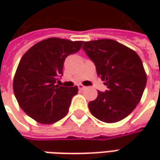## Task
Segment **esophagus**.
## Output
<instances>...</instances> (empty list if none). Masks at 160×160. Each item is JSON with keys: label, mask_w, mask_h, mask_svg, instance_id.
<instances>
[{"label": "esophagus", "mask_w": 160, "mask_h": 160, "mask_svg": "<svg viewBox=\"0 0 160 160\" xmlns=\"http://www.w3.org/2000/svg\"><path fill=\"white\" fill-rule=\"evenodd\" d=\"M77 86H78V89H79V90H83V89H84V88H85V86H84V85H83L82 83L78 84Z\"/></svg>", "instance_id": "esophagus-1"}]
</instances>
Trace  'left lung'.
Returning a JSON list of instances; mask_svg holds the SVG:
<instances>
[{
  "label": "left lung",
  "instance_id": "left-lung-1",
  "mask_svg": "<svg viewBox=\"0 0 160 160\" xmlns=\"http://www.w3.org/2000/svg\"><path fill=\"white\" fill-rule=\"evenodd\" d=\"M83 50L95 64L98 77L108 90L88 104L97 119L116 123L136 108L144 91L147 77L139 55L132 49L111 39L90 41Z\"/></svg>",
  "mask_w": 160,
  "mask_h": 160
}]
</instances>
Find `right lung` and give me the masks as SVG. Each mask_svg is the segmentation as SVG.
Here are the masks:
<instances>
[{"label":"right lung","instance_id":"add662e5","mask_svg":"<svg viewBox=\"0 0 160 160\" xmlns=\"http://www.w3.org/2000/svg\"><path fill=\"white\" fill-rule=\"evenodd\" d=\"M82 41L48 38L23 55L16 70L13 91L18 105L36 122L53 124L68 112L78 88L59 86L66 58L77 52Z\"/></svg>","mask_w":160,"mask_h":160}]
</instances>
